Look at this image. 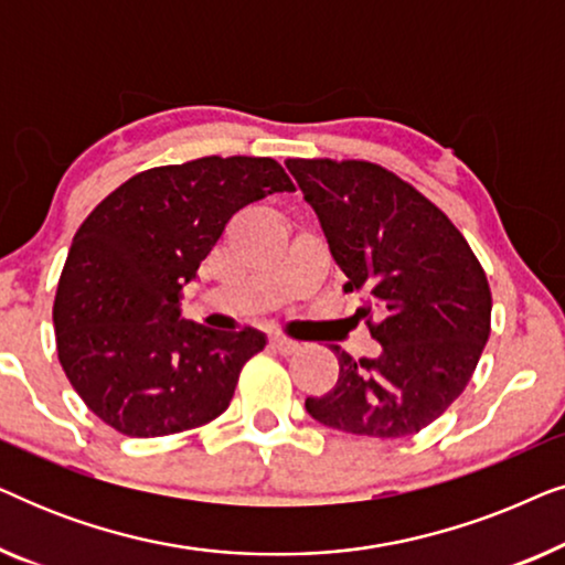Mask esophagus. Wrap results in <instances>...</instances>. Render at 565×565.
<instances>
[{"mask_svg":"<svg viewBox=\"0 0 565 565\" xmlns=\"http://www.w3.org/2000/svg\"><path fill=\"white\" fill-rule=\"evenodd\" d=\"M269 347H273V350L280 352V354H292V352H298L300 344L296 342V339L275 334V337H269Z\"/></svg>","mask_w":565,"mask_h":565,"instance_id":"1","label":"esophagus"}]
</instances>
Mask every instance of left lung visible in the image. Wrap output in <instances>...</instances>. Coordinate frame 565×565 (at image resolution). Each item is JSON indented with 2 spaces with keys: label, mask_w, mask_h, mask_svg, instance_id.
Instances as JSON below:
<instances>
[{
  "label": "left lung",
  "mask_w": 565,
  "mask_h": 565,
  "mask_svg": "<svg viewBox=\"0 0 565 565\" xmlns=\"http://www.w3.org/2000/svg\"><path fill=\"white\" fill-rule=\"evenodd\" d=\"M285 167L319 215L344 290L365 298L358 319L383 347L373 360L331 347L337 385L306 398V412L350 435H416L466 391L489 342L481 262L431 200L381 164L288 159Z\"/></svg>",
  "instance_id": "8db88e82"
}]
</instances>
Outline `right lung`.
<instances>
[{"label":"right lung","instance_id":"obj_1","mask_svg":"<svg viewBox=\"0 0 565 565\" xmlns=\"http://www.w3.org/2000/svg\"><path fill=\"white\" fill-rule=\"evenodd\" d=\"M292 190L275 159L203 157L138 172L84 218L53 327L61 367L92 414L120 435L164 437L226 412L267 339L182 319V288L231 215Z\"/></svg>","mask_w":565,"mask_h":565}]
</instances>
